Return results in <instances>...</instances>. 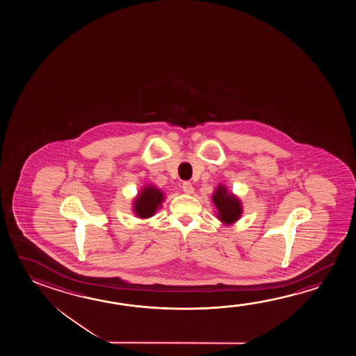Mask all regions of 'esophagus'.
I'll return each mask as SVG.
<instances>
[{
  "label": "esophagus",
  "mask_w": 356,
  "mask_h": 356,
  "mask_svg": "<svg viewBox=\"0 0 356 356\" xmlns=\"http://www.w3.org/2000/svg\"><path fill=\"white\" fill-rule=\"evenodd\" d=\"M181 189H183V192L186 194H192L194 192V188L191 181H184L181 184Z\"/></svg>",
  "instance_id": "esophagus-1"
}]
</instances>
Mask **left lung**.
<instances>
[{
  "mask_svg": "<svg viewBox=\"0 0 356 356\" xmlns=\"http://www.w3.org/2000/svg\"><path fill=\"white\" fill-rule=\"evenodd\" d=\"M211 202L217 208L216 214L218 219L225 225H232L241 219L243 214L241 200L233 192L228 191L224 184H218L213 192Z\"/></svg>",
  "mask_w": 356,
  "mask_h": 356,
  "instance_id": "8db88e82",
  "label": "left lung"
}]
</instances>
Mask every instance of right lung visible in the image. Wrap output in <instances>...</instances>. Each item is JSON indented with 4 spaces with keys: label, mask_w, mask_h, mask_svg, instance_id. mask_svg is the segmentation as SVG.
<instances>
[{
    "label": "right lung",
    "mask_w": 356,
    "mask_h": 356,
    "mask_svg": "<svg viewBox=\"0 0 356 356\" xmlns=\"http://www.w3.org/2000/svg\"><path fill=\"white\" fill-rule=\"evenodd\" d=\"M164 193L156 186H145L133 199L132 211L134 216L140 219L153 217L158 209L162 208Z\"/></svg>",
    "instance_id": "right-lung-1"
}]
</instances>
